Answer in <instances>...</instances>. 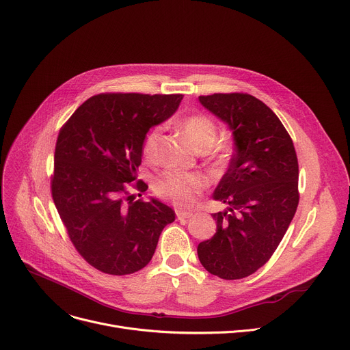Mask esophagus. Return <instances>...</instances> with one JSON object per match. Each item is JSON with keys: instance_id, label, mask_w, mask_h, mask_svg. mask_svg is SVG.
<instances>
[{"instance_id": "obj_1", "label": "esophagus", "mask_w": 350, "mask_h": 350, "mask_svg": "<svg viewBox=\"0 0 350 350\" xmlns=\"http://www.w3.org/2000/svg\"><path fill=\"white\" fill-rule=\"evenodd\" d=\"M175 214H176V219L178 220H185V219H189L192 216V211H186V210H182V208H176Z\"/></svg>"}]
</instances>
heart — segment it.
<instances>
[{
	"mask_svg": "<svg viewBox=\"0 0 350 350\" xmlns=\"http://www.w3.org/2000/svg\"><path fill=\"white\" fill-rule=\"evenodd\" d=\"M182 130L186 139L196 148H210L217 139V124L210 116L196 113L185 118ZM161 140V129H152L144 140L143 155L150 163L158 159V146ZM210 179L204 174H187L179 171H165L154 182V192L163 199L171 200L179 207L193 206L202 193L207 189Z\"/></svg>",
	"mask_w": 350,
	"mask_h": 350,
	"instance_id": "1",
	"label": "heart"
}]
</instances>
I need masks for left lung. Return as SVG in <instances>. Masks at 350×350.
<instances>
[{
    "instance_id": "8db88e82",
    "label": "left lung",
    "mask_w": 350,
    "mask_h": 350,
    "mask_svg": "<svg viewBox=\"0 0 350 350\" xmlns=\"http://www.w3.org/2000/svg\"><path fill=\"white\" fill-rule=\"evenodd\" d=\"M199 100L228 124L235 148L213 195L228 207L211 214L217 230L198 245V255L211 275L243 279L271 259L294 217L299 161L290 134L258 98L232 92Z\"/></svg>"
}]
</instances>
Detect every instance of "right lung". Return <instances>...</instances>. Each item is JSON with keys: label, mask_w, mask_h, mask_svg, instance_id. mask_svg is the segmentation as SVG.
Instances as JSON below:
<instances>
[{"label": "right lung", "mask_w": 350, "mask_h": 350, "mask_svg": "<svg viewBox=\"0 0 350 350\" xmlns=\"http://www.w3.org/2000/svg\"><path fill=\"white\" fill-rule=\"evenodd\" d=\"M182 98L99 94L60 129L51 196L78 254L103 273L140 271L175 220L171 207L155 199L134 202L127 187L137 179L147 131L172 116ZM131 186L140 192L148 187L142 179Z\"/></svg>", "instance_id": "obj_1"}]
</instances>
